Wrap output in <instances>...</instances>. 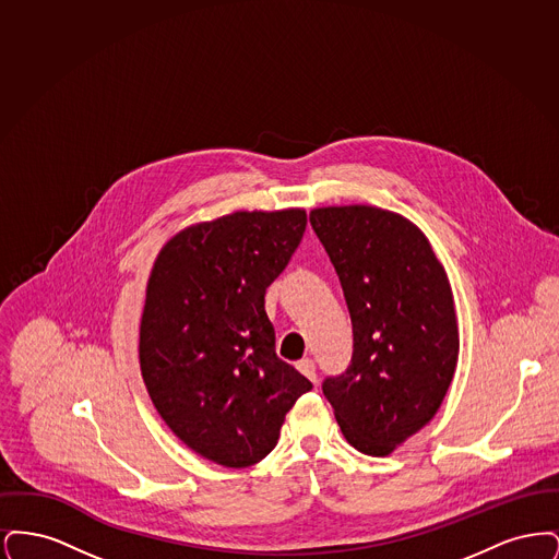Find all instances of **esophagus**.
I'll use <instances>...</instances> for the list:
<instances>
[{
	"mask_svg": "<svg viewBox=\"0 0 559 559\" xmlns=\"http://www.w3.org/2000/svg\"><path fill=\"white\" fill-rule=\"evenodd\" d=\"M297 371L301 372V374H306L312 383H317V367H314V360H310V358H304V360H299L297 362Z\"/></svg>",
	"mask_w": 559,
	"mask_h": 559,
	"instance_id": "1",
	"label": "esophagus"
}]
</instances>
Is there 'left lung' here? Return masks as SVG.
<instances>
[{
	"mask_svg": "<svg viewBox=\"0 0 559 559\" xmlns=\"http://www.w3.org/2000/svg\"><path fill=\"white\" fill-rule=\"evenodd\" d=\"M346 297L354 354L322 392L356 451L385 456L426 427L449 392L459 326L451 283L426 235L372 205L310 212Z\"/></svg>",
	"mask_w": 559,
	"mask_h": 559,
	"instance_id": "left-lung-1",
	"label": "left lung"
}]
</instances>
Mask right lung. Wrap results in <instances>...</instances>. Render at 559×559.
<instances>
[{
	"label": "right lung",
	"instance_id": "obj_1",
	"mask_svg": "<svg viewBox=\"0 0 559 559\" xmlns=\"http://www.w3.org/2000/svg\"><path fill=\"white\" fill-rule=\"evenodd\" d=\"M304 210L233 212L163 245L146 283L140 371L190 451L249 467L278 442L312 383L274 352L264 295L304 237Z\"/></svg>",
	"mask_w": 559,
	"mask_h": 559
}]
</instances>
